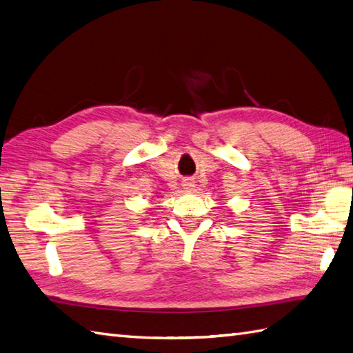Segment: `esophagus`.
I'll use <instances>...</instances> for the list:
<instances>
[{"mask_svg":"<svg viewBox=\"0 0 353 353\" xmlns=\"http://www.w3.org/2000/svg\"><path fill=\"white\" fill-rule=\"evenodd\" d=\"M182 186H183V190L185 191H192V188H194V180H191V179H185L183 180V183H182Z\"/></svg>","mask_w":353,"mask_h":353,"instance_id":"obj_1","label":"esophagus"}]
</instances>
